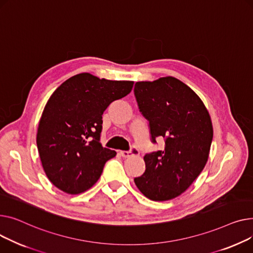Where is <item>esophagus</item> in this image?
Listing matches in <instances>:
<instances>
[{
	"mask_svg": "<svg viewBox=\"0 0 253 253\" xmlns=\"http://www.w3.org/2000/svg\"><path fill=\"white\" fill-rule=\"evenodd\" d=\"M138 154H139V152H138V150H136V149H132V150H130V151H121V155H122L123 157H125V158L129 157L130 155H138Z\"/></svg>",
	"mask_w": 253,
	"mask_h": 253,
	"instance_id": "esophagus-1",
	"label": "esophagus"
}]
</instances>
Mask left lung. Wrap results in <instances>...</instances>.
Listing matches in <instances>:
<instances>
[{
	"label": "left lung",
	"instance_id": "left-lung-1",
	"mask_svg": "<svg viewBox=\"0 0 253 253\" xmlns=\"http://www.w3.org/2000/svg\"><path fill=\"white\" fill-rule=\"evenodd\" d=\"M135 96L149 122L151 140L165 139V149L144 156L145 172L135 177L143 195L153 201L180 196L196 180L209 159L213 128L198 95L172 77L138 82Z\"/></svg>",
	"mask_w": 253,
	"mask_h": 253
}]
</instances>
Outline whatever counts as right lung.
Here are the masks:
<instances>
[{
	"label": "right lung",
	"mask_w": 253,
	"mask_h": 253,
	"mask_svg": "<svg viewBox=\"0 0 253 253\" xmlns=\"http://www.w3.org/2000/svg\"><path fill=\"white\" fill-rule=\"evenodd\" d=\"M133 82L80 73L48 100L39 123L37 145L50 182L76 195L93 187L116 152L102 147V115L109 104L130 93Z\"/></svg>",
	"instance_id": "add662e5"
}]
</instances>
